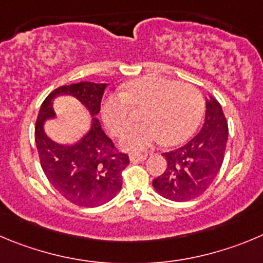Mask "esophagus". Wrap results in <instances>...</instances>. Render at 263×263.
<instances>
[{
	"mask_svg": "<svg viewBox=\"0 0 263 263\" xmlns=\"http://www.w3.org/2000/svg\"><path fill=\"white\" fill-rule=\"evenodd\" d=\"M130 161L132 162H139L144 161L147 159V155H130Z\"/></svg>",
	"mask_w": 263,
	"mask_h": 263,
	"instance_id": "34e87169",
	"label": "esophagus"
}]
</instances>
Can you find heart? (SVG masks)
Segmentation results:
<instances>
[{"instance_id":"b5f03b06","label":"heart","mask_w":263,"mask_h":263,"mask_svg":"<svg viewBox=\"0 0 263 263\" xmlns=\"http://www.w3.org/2000/svg\"><path fill=\"white\" fill-rule=\"evenodd\" d=\"M126 104L144 107L143 124L127 127L117 142L122 151L132 154L147 151L161 139L165 144L181 143L196 129L204 111V99L196 87L157 76L141 77L102 103V119L114 136L127 125Z\"/></svg>"}]
</instances>
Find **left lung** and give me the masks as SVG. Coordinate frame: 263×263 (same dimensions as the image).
Masks as SVG:
<instances>
[{
	"instance_id": "1",
	"label": "left lung",
	"mask_w": 263,
	"mask_h": 263,
	"mask_svg": "<svg viewBox=\"0 0 263 263\" xmlns=\"http://www.w3.org/2000/svg\"><path fill=\"white\" fill-rule=\"evenodd\" d=\"M205 120L199 133L179 148L162 154L167 161L164 173L154 179L159 195L173 201H189L213 183L222 166L229 126L216 98H205Z\"/></svg>"
}]
</instances>
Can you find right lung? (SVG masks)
Wrapping results in <instances>:
<instances>
[{
	"label": "right lung",
	"instance_id": "1",
	"mask_svg": "<svg viewBox=\"0 0 263 263\" xmlns=\"http://www.w3.org/2000/svg\"><path fill=\"white\" fill-rule=\"evenodd\" d=\"M108 84L80 81L63 85L50 92L41 104L34 129L42 171L54 189L73 204L96 208L114 199L122 186L121 172L129 157L115 154L114 144L104 134L97 115ZM58 96H72L89 114L90 127L71 144H59L46 133L44 125L56 118L53 101Z\"/></svg>",
	"mask_w": 263,
	"mask_h": 263
}]
</instances>
